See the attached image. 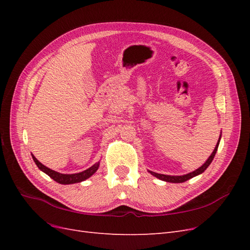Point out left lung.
Wrapping results in <instances>:
<instances>
[{
	"mask_svg": "<svg viewBox=\"0 0 250 250\" xmlns=\"http://www.w3.org/2000/svg\"><path fill=\"white\" fill-rule=\"evenodd\" d=\"M219 142H220V138H219V141H218V143H217V145H216V147H215V149H214V151H213V153L210 154V156L208 157V160L204 163L200 168H198L197 170H195V171H193V172H191V173H188V174H186V175H183V176H170V175H164V174H158V173H155V172H152V171H149L151 174H152L153 176H155V177H157V178H160V179H162V180H165V181H168V183H185V181H187V180H188L190 178H192V177H194V176H196V175H199V174H201L202 172H204V170H206L208 166H209V164L211 163V161L214 160V157H215V154H216V152H217V149H218V146H219Z\"/></svg>",
	"mask_w": 250,
	"mask_h": 250,
	"instance_id": "left-lung-1",
	"label": "left lung"
}]
</instances>
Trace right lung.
<instances>
[{
  "instance_id": "1",
  "label": "right lung",
  "mask_w": 250,
  "mask_h": 250,
  "mask_svg": "<svg viewBox=\"0 0 250 250\" xmlns=\"http://www.w3.org/2000/svg\"><path fill=\"white\" fill-rule=\"evenodd\" d=\"M32 158H33V161L36 164L37 167H39L42 172L48 174V175L52 179H54L56 183L62 184V185H71V184H75V183H80V181L85 180L88 177L92 176L93 174L98 170V168H99V163H97L94 166H92V167H90V168H88L87 170L83 171V172H80V173H76V174H62V173H58L56 171H53V170L47 168L46 166H43L42 163H40L39 161H37L34 155H32Z\"/></svg>"
}]
</instances>
